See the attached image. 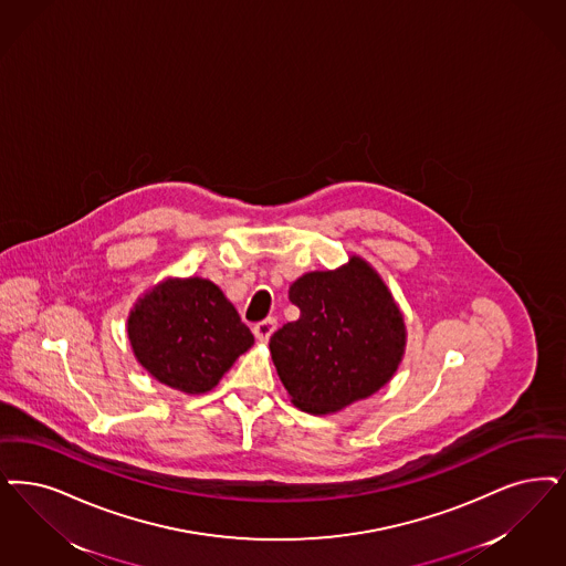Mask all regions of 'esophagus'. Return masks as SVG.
I'll return each instance as SVG.
<instances>
[{
    "label": "esophagus",
    "instance_id": "esophagus-1",
    "mask_svg": "<svg viewBox=\"0 0 566 566\" xmlns=\"http://www.w3.org/2000/svg\"><path fill=\"white\" fill-rule=\"evenodd\" d=\"M275 317H265V319H261V322H256L254 324V328H252V333H254V337L261 340V343H265V340L272 337L273 331H275Z\"/></svg>",
    "mask_w": 566,
    "mask_h": 566
}]
</instances>
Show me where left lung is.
I'll return each mask as SVG.
<instances>
[{
	"label": "left lung",
	"instance_id": "obj_1",
	"mask_svg": "<svg viewBox=\"0 0 566 566\" xmlns=\"http://www.w3.org/2000/svg\"><path fill=\"white\" fill-rule=\"evenodd\" d=\"M289 298L301 316L273 333L270 349L294 407L335 412L391 379L405 352V319L363 259L305 273Z\"/></svg>",
	"mask_w": 566,
	"mask_h": 566
}]
</instances>
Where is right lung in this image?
I'll use <instances>...</instances> for the list:
<instances>
[{
	"mask_svg": "<svg viewBox=\"0 0 566 566\" xmlns=\"http://www.w3.org/2000/svg\"><path fill=\"white\" fill-rule=\"evenodd\" d=\"M135 356L159 384L203 394L254 337L219 286L202 277L166 280L128 317Z\"/></svg>",
	"mask_w": 566,
	"mask_h": 566,
	"instance_id": "right-lung-1",
	"label": "right lung"
}]
</instances>
